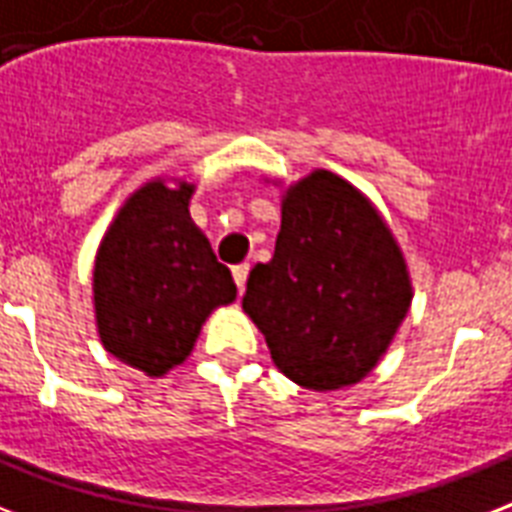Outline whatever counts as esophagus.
<instances>
[{
	"mask_svg": "<svg viewBox=\"0 0 512 512\" xmlns=\"http://www.w3.org/2000/svg\"><path fill=\"white\" fill-rule=\"evenodd\" d=\"M247 276H249V265L247 263L233 265V281H236V287H239L241 295H244V289H247Z\"/></svg>",
	"mask_w": 512,
	"mask_h": 512,
	"instance_id": "1",
	"label": "esophagus"
}]
</instances>
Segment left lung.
<instances>
[{
  "label": "left lung",
  "mask_w": 512,
  "mask_h": 512,
  "mask_svg": "<svg viewBox=\"0 0 512 512\" xmlns=\"http://www.w3.org/2000/svg\"><path fill=\"white\" fill-rule=\"evenodd\" d=\"M412 303L404 257L377 209L327 170L289 188L271 263L241 300L273 364L311 390L369 374Z\"/></svg>",
  "instance_id": "8db88e82"
}]
</instances>
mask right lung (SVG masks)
Listing matches in <instances>:
<instances>
[{
  "mask_svg": "<svg viewBox=\"0 0 512 512\" xmlns=\"http://www.w3.org/2000/svg\"><path fill=\"white\" fill-rule=\"evenodd\" d=\"M191 185H143L116 215L95 260L100 340L159 377L185 361L212 308L233 303L231 271L188 217Z\"/></svg>",
  "mask_w": 512,
  "mask_h": 512,
  "instance_id": "right-lung-1",
  "label": "right lung"
}]
</instances>
